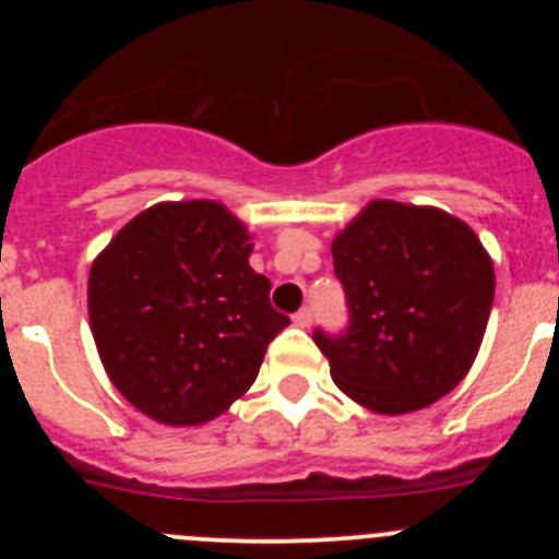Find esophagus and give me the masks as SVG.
Listing matches in <instances>:
<instances>
[{
  "mask_svg": "<svg viewBox=\"0 0 559 559\" xmlns=\"http://www.w3.org/2000/svg\"><path fill=\"white\" fill-rule=\"evenodd\" d=\"M311 316H313L311 308H300V311L295 313V324L306 330V326H311Z\"/></svg>",
  "mask_w": 559,
  "mask_h": 559,
  "instance_id": "esophagus-1",
  "label": "esophagus"
}]
</instances>
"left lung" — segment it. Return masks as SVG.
<instances>
[{"label":"left lung","instance_id":"left-lung-1","mask_svg":"<svg viewBox=\"0 0 559 559\" xmlns=\"http://www.w3.org/2000/svg\"><path fill=\"white\" fill-rule=\"evenodd\" d=\"M332 262L348 321L313 330L332 381L376 414H408L452 392L495 297L473 229L436 207L370 202L335 238Z\"/></svg>","mask_w":559,"mask_h":559}]
</instances>
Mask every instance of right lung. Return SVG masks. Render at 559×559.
<instances>
[{
	"label": "right lung",
	"mask_w": 559,
	"mask_h": 559,
	"mask_svg": "<svg viewBox=\"0 0 559 559\" xmlns=\"http://www.w3.org/2000/svg\"><path fill=\"white\" fill-rule=\"evenodd\" d=\"M246 227L218 202H162L92 264L88 319L118 392L165 425H200L257 381L289 316L253 273Z\"/></svg>",
	"instance_id": "add662e5"
}]
</instances>
